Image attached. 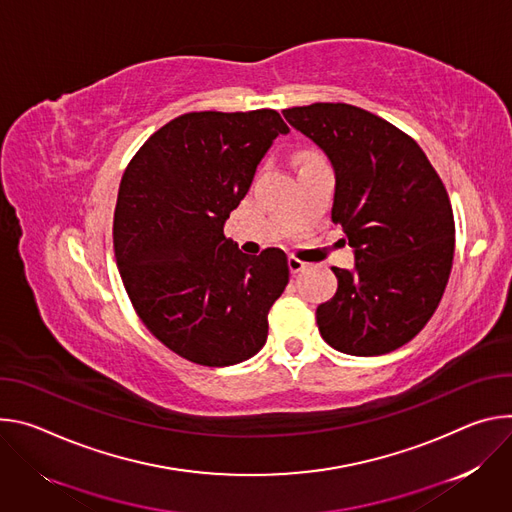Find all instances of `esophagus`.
Here are the masks:
<instances>
[{"instance_id": "esophagus-1", "label": "esophagus", "mask_w": 512, "mask_h": 512, "mask_svg": "<svg viewBox=\"0 0 512 512\" xmlns=\"http://www.w3.org/2000/svg\"><path fill=\"white\" fill-rule=\"evenodd\" d=\"M305 266H307V264H305L303 260H299V258H295V256H289V270H291L293 274L305 270Z\"/></svg>"}]
</instances>
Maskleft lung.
Segmentation results:
<instances>
[{
    "instance_id": "8db88e82",
    "label": "left lung",
    "mask_w": 512,
    "mask_h": 512,
    "mask_svg": "<svg viewBox=\"0 0 512 512\" xmlns=\"http://www.w3.org/2000/svg\"><path fill=\"white\" fill-rule=\"evenodd\" d=\"M331 162V219L354 268H331L335 295L317 307L321 337L350 356H382L435 313L449 280L456 227L447 191L415 140L348 103L282 111Z\"/></svg>"
}]
</instances>
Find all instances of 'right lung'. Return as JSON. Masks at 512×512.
Segmentation results:
<instances>
[{
  "label": "right lung",
  "mask_w": 512,
  "mask_h": 512,
  "mask_svg": "<svg viewBox=\"0 0 512 512\" xmlns=\"http://www.w3.org/2000/svg\"><path fill=\"white\" fill-rule=\"evenodd\" d=\"M285 134L274 109L185 113L122 177L113 250L126 293L150 333L195 364L234 366L266 344L268 311L289 285L287 254L248 256L223 225Z\"/></svg>",
  "instance_id": "1"
}]
</instances>
